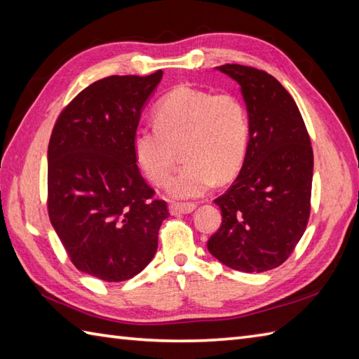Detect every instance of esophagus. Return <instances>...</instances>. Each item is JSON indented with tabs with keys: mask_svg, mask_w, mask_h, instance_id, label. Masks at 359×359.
Listing matches in <instances>:
<instances>
[{
	"mask_svg": "<svg viewBox=\"0 0 359 359\" xmlns=\"http://www.w3.org/2000/svg\"><path fill=\"white\" fill-rule=\"evenodd\" d=\"M196 210V205L194 203H171L170 205V212L171 215H189V212H193Z\"/></svg>",
	"mask_w": 359,
	"mask_h": 359,
	"instance_id": "1",
	"label": "esophagus"
}]
</instances>
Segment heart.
<instances>
[{
  "label": "heart",
  "mask_w": 359,
  "mask_h": 359,
  "mask_svg": "<svg viewBox=\"0 0 359 359\" xmlns=\"http://www.w3.org/2000/svg\"><path fill=\"white\" fill-rule=\"evenodd\" d=\"M154 120L156 126L134 133L133 152L143 174L162 187L182 149L187 165L166 187L172 199L201 197L217 179L230 180L241 170L250 142V118L239 97L177 86L157 103Z\"/></svg>",
  "instance_id": "b5f03b06"
}]
</instances>
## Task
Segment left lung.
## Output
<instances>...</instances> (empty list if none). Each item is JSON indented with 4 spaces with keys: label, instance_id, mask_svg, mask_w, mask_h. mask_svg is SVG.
<instances>
[{
    "label": "left lung",
    "instance_id": "1",
    "mask_svg": "<svg viewBox=\"0 0 359 359\" xmlns=\"http://www.w3.org/2000/svg\"><path fill=\"white\" fill-rule=\"evenodd\" d=\"M241 86L250 142L241 172L215 203L222 225L208 251L233 270L262 273L292 255L310 215L313 151L294 100L264 71L242 65L216 67Z\"/></svg>",
    "mask_w": 359,
    "mask_h": 359
}]
</instances>
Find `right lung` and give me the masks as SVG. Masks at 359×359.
<instances>
[{
  "instance_id": "obj_1",
  "label": "right lung",
  "mask_w": 359,
  "mask_h": 359,
  "mask_svg": "<svg viewBox=\"0 0 359 359\" xmlns=\"http://www.w3.org/2000/svg\"><path fill=\"white\" fill-rule=\"evenodd\" d=\"M162 77L157 71L93 83L62 112L49 140L50 222L72 264L106 282L131 279L152 261L170 216L163 201L152 199L133 152Z\"/></svg>"
}]
</instances>
